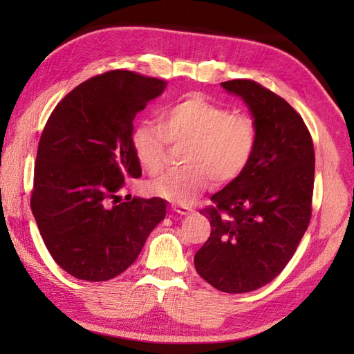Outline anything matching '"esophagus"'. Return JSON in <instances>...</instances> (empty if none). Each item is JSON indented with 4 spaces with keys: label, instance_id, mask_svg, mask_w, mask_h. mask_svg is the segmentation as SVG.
Masks as SVG:
<instances>
[{
    "label": "esophagus",
    "instance_id": "34e87169",
    "mask_svg": "<svg viewBox=\"0 0 354 354\" xmlns=\"http://www.w3.org/2000/svg\"><path fill=\"white\" fill-rule=\"evenodd\" d=\"M171 209L175 213H178V214H181V216H189V214H192V212L193 209L190 208V207H185V205H171Z\"/></svg>",
    "mask_w": 354,
    "mask_h": 354
}]
</instances>
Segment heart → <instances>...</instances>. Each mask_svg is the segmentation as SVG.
I'll list each match as a JSON object with an SVG mask.
<instances>
[{
    "label": "heart",
    "instance_id": "obj_1",
    "mask_svg": "<svg viewBox=\"0 0 354 354\" xmlns=\"http://www.w3.org/2000/svg\"><path fill=\"white\" fill-rule=\"evenodd\" d=\"M255 120L232 114L207 97L193 94L162 112L161 124L135 127L132 147L137 161L149 175L164 167L169 142L185 146L183 169L153 179L152 190L176 204H189L212 184L225 185L243 175L257 149Z\"/></svg>",
    "mask_w": 354,
    "mask_h": 354
}]
</instances>
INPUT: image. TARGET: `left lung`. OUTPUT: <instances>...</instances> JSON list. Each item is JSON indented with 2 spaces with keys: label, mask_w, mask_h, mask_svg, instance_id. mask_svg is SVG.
Masks as SVG:
<instances>
[{
  "label": "left lung",
  "mask_w": 354,
  "mask_h": 354,
  "mask_svg": "<svg viewBox=\"0 0 354 354\" xmlns=\"http://www.w3.org/2000/svg\"><path fill=\"white\" fill-rule=\"evenodd\" d=\"M221 86L246 103L259 141L243 175L201 209L212 234L194 268L217 290L245 293L281 272L309 227L315 150L301 115L280 95L246 79Z\"/></svg>",
  "instance_id": "1"
}]
</instances>
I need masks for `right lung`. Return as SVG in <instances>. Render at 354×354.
<instances>
[{
    "label": "right lung",
    "instance_id": "obj_1",
    "mask_svg": "<svg viewBox=\"0 0 354 354\" xmlns=\"http://www.w3.org/2000/svg\"><path fill=\"white\" fill-rule=\"evenodd\" d=\"M165 86L133 71H108L66 94L44 127L30 205L51 257L79 280L124 272L165 217L161 198H120L127 179L141 176L133 118Z\"/></svg>",
    "mask_w": 354,
    "mask_h": 354
}]
</instances>
